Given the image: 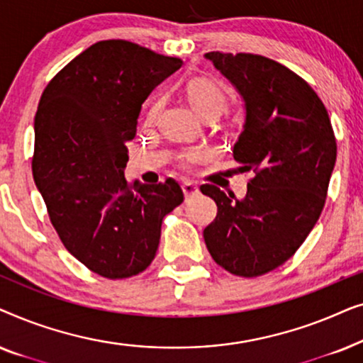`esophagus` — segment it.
Listing matches in <instances>:
<instances>
[{
    "label": "esophagus",
    "mask_w": 363,
    "mask_h": 363,
    "mask_svg": "<svg viewBox=\"0 0 363 363\" xmlns=\"http://www.w3.org/2000/svg\"><path fill=\"white\" fill-rule=\"evenodd\" d=\"M182 190H183V195H185V198H190L193 195H196L198 186L193 182H183L182 183Z\"/></svg>",
    "instance_id": "esophagus-1"
}]
</instances>
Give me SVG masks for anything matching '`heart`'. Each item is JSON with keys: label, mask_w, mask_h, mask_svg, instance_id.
Here are the masks:
<instances>
[{"label": "heart", "mask_w": 363, "mask_h": 363, "mask_svg": "<svg viewBox=\"0 0 363 363\" xmlns=\"http://www.w3.org/2000/svg\"><path fill=\"white\" fill-rule=\"evenodd\" d=\"M186 97L190 101L191 107L200 113L201 117L206 116H221L226 108V94L223 89L218 86L216 82L210 81V79H191L185 87ZM155 112V107L150 111V117ZM198 157V152H190L186 155L188 160H195Z\"/></svg>", "instance_id": "b5f03b06"}]
</instances>
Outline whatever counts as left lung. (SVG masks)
Masks as SVG:
<instances>
[{
    "label": "left lung",
    "mask_w": 363,
    "mask_h": 363,
    "mask_svg": "<svg viewBox=\"0 0 363 363\" xmlns=\"http://www.w3.org/2000/svg\"><path fill=\"white\" fill-rule=\"evenodd\" d=\"M205 59L245 102L233 157L256 177L245 198L201 186L218 206L203 238L226 271L261 276L289 259L319 220L335 167L334 130L317 94L282 64L246 52L216 51Z\"/></svg>",
    "instance_id": "left-lung-1"
}]
</instances>
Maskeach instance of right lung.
Here are the masks:
<instances>
[{
	"label": "right lung",
	"instance_id": "obj_1",
	"mask_svg": "<svg viewBox=\"0 0 363 363\" xmlns=\"http://www.w3.org/2000/svg\"><path fill=\"white\" fill-rule=\"evenodd\" d=\"M182 64L108 39L74 57L39 101L34 183L66 250L99 276L123 279L147 269L162 220L183 201L172 178L130 186L123 177L143 102Z\"/></svg>",
	"mask_w": 363,
	"mask_h": 363
}]
</instances>
